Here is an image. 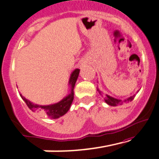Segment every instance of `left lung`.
Masks as SVG:
<instances>
[{
  "label": "left lung",
  "instance_id": "1",
  "mask_svg": "<svg viewBox=\"0 0 159 159\" xmlns=\"http://www.w3.org/2000/svg\"><path fill=\"white\" fill-rule=\"evenodd\" d=\"M97 91L98 93H100L102 96L103 97V100L104 101L107 103L108 105L110 106H113V107H116L118 106V105H121L123 103H129V102H131L132 100L134 99V97L136 96V94H134L133 96H130V97L126 98V99H125V100H120V99H117V98L112 97V96H109L107 94H103L101 91H100L99 89L97 88ZM138 93V91H137Z\"/></svg>",
  "mask_w": 159,
  "mask_h": 159
}]
</instances>
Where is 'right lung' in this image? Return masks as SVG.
I'll return each mask as SVG.
<instances>
[{
  "label": "right lung",
  "instance_id": "obj_1",
  "mask_svg": "<svg viewBox=\"0 0 159 159\" xmlns=\"http://www.w3.org/2000/svg\"><path fill=\"white\" fill-rule=\"evenodd\" d=\"M79 69H75L71 73L69 81H68V84H69L70 88L69 94L66 95L63 100H61L58 103L49 105H39L30 102L27 99H26L24 96H22V94H20V96L22 97L23 101L26 103L28 107L34 112L40 113L41 115H44L48 118H52V119L60 118L69 111L71 103L74 100V89H75V83L78 79V75H79Z\"/></svg>",
  "mask_w": 159,
  "mask_h": 159
}]
</instances>
